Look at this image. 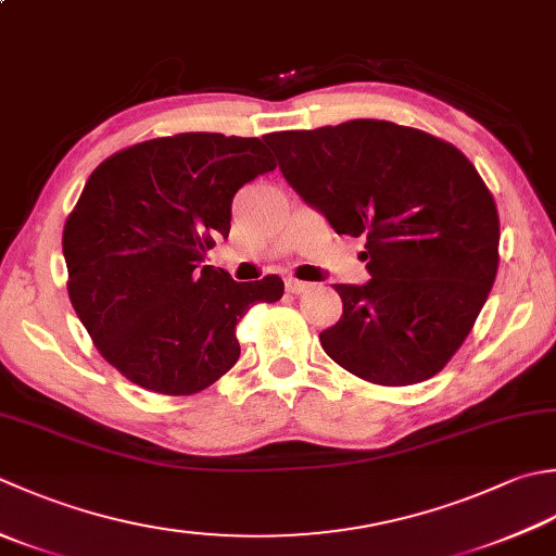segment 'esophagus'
Masks as SVG:
<instances>
[{"label": "esophagus", "mask_w": 556, "mask_h": 556, "mask_svg": "<svg viewBox=\"0 0 556 556\" xmlns=\"http://www.w3.org/2000/svg\"><path fill=\"white\" fill-rule=\"evenodd\" d=\"M285 287H287L289 293H293V296H299V293L311 289V285H306V281H299V279H291V277L285 281Z\"/></svg>", "instance_id": "esophagus-1"}]
</instances>
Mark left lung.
<instances>
[{
	"mask_svg": "<svg viewBox=\"0 0 556 556\" xmlns=\"http://www.w3.org/2000/svg\"><path fill=\"white\" fill-rule=\"evenodd\" d=\"M279 170L337 233L364 236L366 285H334L332 362L378 386L437 376L460 350L498 269V212L463 151L388 119L265 137Z\"/></svg>",
	"mask_w": 556,
	"mask_h": 556,
	"instance_id": "1",
	"label": "left lung"
}]
</instances>
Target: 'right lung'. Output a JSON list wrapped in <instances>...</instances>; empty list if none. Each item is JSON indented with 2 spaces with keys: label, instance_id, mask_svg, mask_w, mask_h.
<instances>
[{
  "label": "right lung",
  "instance_id": "right-lung-1",
  "mask_svg": "<svg viewBox=\"0 0 556 556\" xmlns=\"http://www.w3.org/2000/svg\"><path fill=\"white\" fill-rule=\"evenodd\" d=\"M263 139L182 132L108 156L62 233L70 301L96 350L135 386L192 395L241 356L236 325L285 281L204 265L231 231L233 194L275 170Z\"/></svg>",
  "mask_w": 556,
  "mask_h": 556
}]
</instances>
